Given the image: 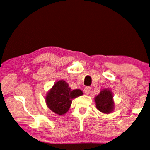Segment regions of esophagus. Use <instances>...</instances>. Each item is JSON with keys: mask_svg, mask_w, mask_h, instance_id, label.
Masks as SVG:
<instances>
[{"mask_svg": "<svg viewBox=\"0 0 150 150\" xmlns=\"http://www.w3.org/2000/svg\"><path fill=\"white\" fill-rule=\"evenodd\" d=\"M84 92H85L86 94H88L90 92H91V88L90 86L84 87Z\"/></svg>", "mask_w": 150, "mask_h": 150, "instance_id": "esophagus-1", "label": "esophagus"}]
</instances>
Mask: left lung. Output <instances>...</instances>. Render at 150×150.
<instances>
[{"label": "left lung", "mask_w": 150, "mask_h": 150, "mask_svg": "<svg viewBox=\"0 0 150 150\" xmlns=\"http://www.w3.org/2000/svg\"><path fill=\"white\" fill-rule=\"evenodd\" d=\"M95 102L98 110L104 113H110L113 111V94L109 90H103L95 98Z\"/></svg>", "instance_id": "1"}]
</instances>
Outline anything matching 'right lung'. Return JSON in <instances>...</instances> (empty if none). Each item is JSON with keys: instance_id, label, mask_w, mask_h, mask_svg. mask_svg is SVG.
<instances>
[{"instance_id": "1", "label": "right lung", "mask_w": 150, "mask_h": 150, "mask_svg": "<svg viewBox=\"0 0 150 150\" xmlns=\"http://www.w3.org/2000/svg\"><path fill=\"white\" fill-rule=\"evenodd\" d=\"M83 92L79 89H71L64 81H59L54 84L46 98L48 107L58 115H63L69 110L72 99L81 96Z\"/></svg>"}]
</instances>
